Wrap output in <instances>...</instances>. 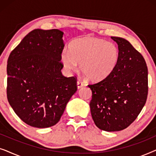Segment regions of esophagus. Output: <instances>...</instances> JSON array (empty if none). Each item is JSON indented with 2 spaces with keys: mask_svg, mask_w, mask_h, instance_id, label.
<instances>
[{
  "mask_svg": "<svg viewBox=\"0 0 156 156\" xmlns=\"http://www.w3.org/2000/svg\"><path fill=\"white\" fill-rule=\"evenodd\" d=\"M76 85H77V88L80 89V88H82V87L84 86V84L82 82H81V81L79 80V81H77V82H76Z\"/></svg>",
  "mask_w": 156,
  "mask_h": 156,
  "instance_id": "esophagus-1",
  "label": "esophagus"
}]
</instances>
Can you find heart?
I'll use <instances>...</instances> for the list:
<instances>
[{
    "instance_id": "b5f03b06",
    "label": "heart",
    "mask_w": 156,
    "mask_h": 156,
    "mask_svg": "<svg viewBox=\"0 0 156 156\" xmlns=\"http://www.w3.org/2000/svg\"><path fill=\"white\" fill-rule=\"evenodd\" d=\"M61 58L65 67L75 69L77 64L89 80L99 82L109 75L118 63L119 50L113 42L94 37L78 38L65 48Z\"/></svg>"
}]
</instances>
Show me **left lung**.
<instances>
[{
  "instance_id": "left-lung-1",
  "label": "left lung",
  "mask_w": 156,
  "mask_h": 156,
  "mask_svg": "<svg viewBox=\"0 0 156 156\" xmlns=\"http://www.w3.org/2000/svg\"><path fill=\"white\" fill-rule=\"evenodd\" d=\"M118 44L119 59L107 77L88 86L92 91L91 116L106 131L129 126L141 112L148 91V67L140 53L126 40L112 37Z\"/></svg>"
}]
</instances>
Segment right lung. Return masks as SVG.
I'll return each mask as SVG.
<instances>
[{"instance_id":"add662e5","label":"right lung","mask_w":156,"mask_h":156,"mask_svg":"<svg viewBox=\"0 0 156 156\" xmlns=\"http://www.w3.org/2000/svg\"><path fill=\"white\" fill-rule=\"evenodd\" d=\"M63 32L35 29L10 52L7 65V98L27 125L48 128L58 123L77 90L76 76L66 77L61 54Z\"/></svg>"}]
</instances>
